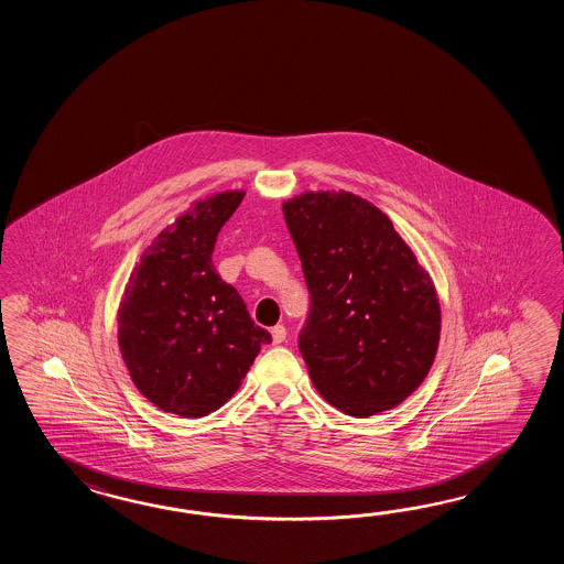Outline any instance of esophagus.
I'll list each match as a JSON object with an SVG mask.
<instances>
[{"mask_svg":"<svg viewBox=\"0 0 564 564\" xmlns=\"http://www.w3.org/2000/svg\"><path fill=\"white\" fill-rule=\"evenodd\" d=\"M272 340H274V345L284 343V340H286V326H282V324L274 326V328H272Z\"/></svg>","mask_w":564,"mask_h":564,"instance_id":"34e87169","label":"esophagus"}]
</instances>
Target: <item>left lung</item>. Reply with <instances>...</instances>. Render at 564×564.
<instances>
[{"mask_svg": "<svg viewBox=\"0 0 564 564\" xmlns=\"http://www.w3.org/2000/svg\"><path fill=\"white\" fill-rule=\"evenodd\" d=\"M282 209L311 292L299 347L312 383L352 417L397 408L423 383L440 345L432 278L359 195L302 193Z\"/></svg>", "mask_w": 564, "mask_h": 564, "instance_id": "obj_1", "label": "left lung"}]
</instances>
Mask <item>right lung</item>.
I'll return each instance as SVG.
<instances>
[{
	"label": "right lung",
	"instance_id": "1",
	"mask_svg": "<svg viewBox=\"0 0 564 564\" xmlns=\"http://www.w3.org/2000/svg\"><path fill=\"white\" fill-rule=\"evenodd\" d=\"M241 199L243 192H221L193 204L144 250L120 302V355L132 383L181 417L221 408L272 343L212 262Z\"/></svg>",
	"mask_w": 564,
	"mask_h": 564
}]
</instances>
